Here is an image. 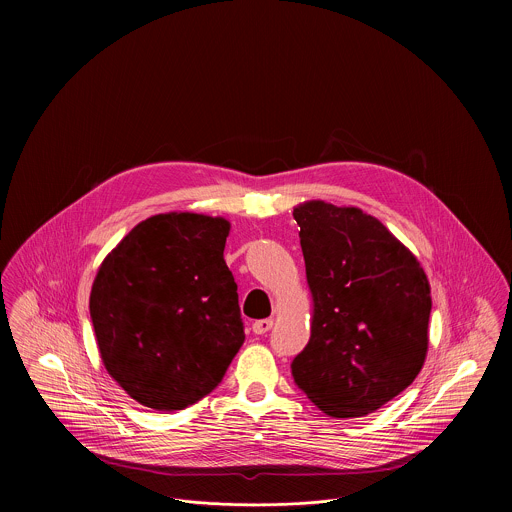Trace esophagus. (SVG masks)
<instances>
[{"label": "esophagus", "mask_w": 512, "mask_h": 512, "mask_svg": "<svg viewBox=\"0 0 512 512\" xmlns=\"http://www.w3.org/2000/svg\"><path fill=\"white\" fill-rule=\"evenodd\" d=\"M272 325H274L272 319H260V321H254V323H252V331H254L256 335H266V333L272 329Z\"/></svg>", "instance_id": "esophagus-1"}]
</instances>
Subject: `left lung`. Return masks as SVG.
<instances>
[{
    "instance_id": "left-lung-1",
    "label": "left lung",
    "mask_w": 512,
    "mask_h": 512,
    "mask_svg": "<svg viewBox=\"0 0 512 512\" xmlns=\"http://www.w3.org/2000/svg\"><path fill=\"white\" fill-rule=\"evenodd\" d=\"M311 337L293 382L327 416L361 418L408 388L428 353L430 284L414 254L355 207L311 201L293 209Z\"/></svg>"
}]
</instances>
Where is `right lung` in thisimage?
I'll return each mask as SVG.
<instances>
[{
	"mask_svg": "<svg viewBox=\"0 0 512 512\" xmlns=\"http://www.w3.org/2000/svg\"><path fill=\"white\" fill-rule=\"evenodd\" d=\"M230 224L167 213L134 226L104 258L90 319L108 374L140 404L183 410L222 380L244 343Z\"/></svg>",
	"mask_w": 512,
	"mask_h": 512,
	"instance_id": "add662e5",
	"label": "right lung"
}]
</instances>
